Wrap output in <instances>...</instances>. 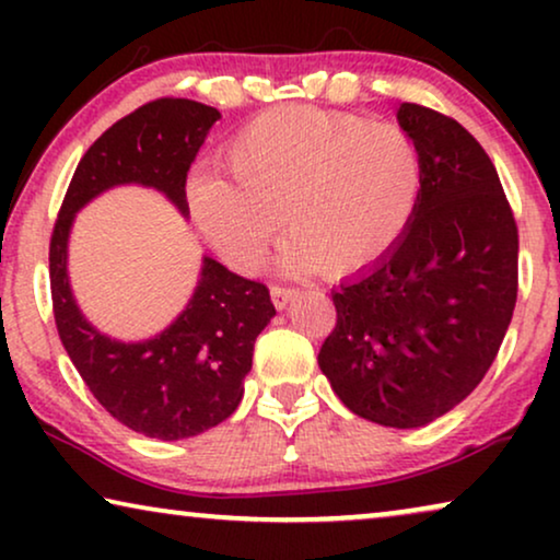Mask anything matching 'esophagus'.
<instances>
[{
  "mask_svg": "<svg viewBox=\"0 0 560 560\" xmlns=\"http://www.w3.org/2000/svg\"><path fill=\"white\" fill-rule=\"evenodd\" d=\"M270 295H272L275 308H285V305L295 298V290H293V288H280V285H275V288L270 290Z\"/></svg>",
  "mask_w": 560,
  "mask_h": 560,
  "instance_id": "obj_1",
  "label": "esophagus"
}]
</instances>
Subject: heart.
<instances>
[{
  "mask_svg": "<svg viewBox=\"0 0 560 560\" xmlns=\"http://www.w3.org/2000/svg\"><path fill=\"white\" fill-rule=\"evenodd\" d=\"M232 180L196 173L188 206L203 240L236 272H257L285 221L280 270L351 275L400 242L423 194L412 137L351 112L280 106L224 148Z\"/></svg>",
  "mask_w": 560,
  "mask_h": 560,
  "instance_id": "heart-1",
  "label": "heart"
}]
</instances>
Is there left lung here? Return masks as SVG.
Instances as JSON below:
<instances>
[{
  "instance_id": "obj_1",
  "label": "left lung",
  "mask_w": 560,
  "mask_h": 560,
  "mask_svg": "<svg viewBox=\"0 0 560 560\" xmlns=\"http://www.w3.org/2000/svg\"><path fill=\"white\" fill-rule=\"evenodd\" d=\"M423 158V194L400 242L331 290L336 328L318 351L359 418L420 428L474 393L517 301V224L485 148L456 119L400 104Z\"/></svg>"
}]
</instances>
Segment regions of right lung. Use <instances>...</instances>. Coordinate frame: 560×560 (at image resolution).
Returning a JSON list of instances; mask_svg holds the SVG:
<instances>
[{"instance_id": "obj_1", "label": "right lung", "mask_w": 560, "mask_h": 560, "mask_svg": "<svg viewBox=\"0 0 560 560\" xmlns=\"http://www.w3.org/2000/svg\"><path fill=\"white\" fill-rule=\"evenodd\" d=\"M217 119L213 106L158 98L112 125L75 167L50 240L52 313L68 357L109 416L158 441L190 439L236 410L255 339L275 316L270 290L203 255L194 295L171 326L142 341L112 339L75 303L68 240L83 206L132 183L188 219L186 175Z\"/></svg>"}]
</instances>
